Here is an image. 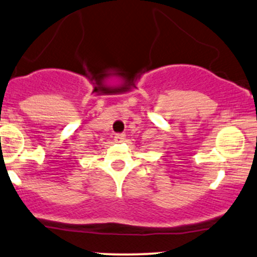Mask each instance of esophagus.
Here are the masks:
<instances>
[{"label":"esophagus","mask_w":257,"mask_h":257,"mask_svg":"<svg viewBox=\"0 0 257 257\" xmlns=\"http://www.w3.org/2000/svg\"><path fill=\"white\" fill-rule=\"evenodd\" d=\"M125 137H126L125 134H116V135H115L114 140L116 141V142H122V141L125 140Z\"/></svg>","instance_id":"1"}]
</instances>
